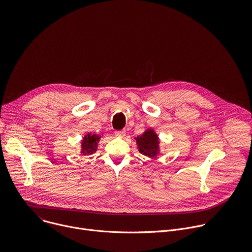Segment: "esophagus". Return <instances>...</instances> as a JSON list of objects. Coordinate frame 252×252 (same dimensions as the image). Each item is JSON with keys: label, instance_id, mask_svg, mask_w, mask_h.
<instances>
[{"label": "esophagus", "instance_id": "1", "mask_svg": "<svg viewBox=\"0 0 252 252\" xmlns=\"http://www.w3.org/2000/svg\"><path fill=\"white\" fill-rule=\"evenodd\" d=\"M125 134H126L125 130H118V131H115V136L120 137V138L124 137V136H125Z\"/></svg>", "mask_w": 252, "mask_h": 252}]
</instances>
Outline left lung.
<instances>
[{"label":"left lung","mask_w":252,"mask_h":252,"mask_svg":"<svg viewBox=\"0 0 252 252\" xmlns=\"http://www.w3.org/2000/svg\"><path fill=\"white\" fill-rule=\"evenodd\" d=\"M139 152L148 157H155L159 151L158 136L152 129L146 130L141 136L135 138Z\"/></svg>","instance_id":"1"}]
</instances>
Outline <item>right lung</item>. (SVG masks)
<instances>
[{"label": "right lung", "instance_id": "right-lung-1", "mask_svg": "<svg viewBox=\"0 0 252 252\" xmlns=\"http://www.w3.org/2000/svg\"><path fill=\"white\" fill-rule=\"evenodd\" d=\"M99 135L96 134H87L86 136H84L83 141H82V150L81 153L83 155H88V154H93L97 150L98 142L100 140Z\"/></svg>", "mask_w": 252, "mask_h": 252}]
</instances>
